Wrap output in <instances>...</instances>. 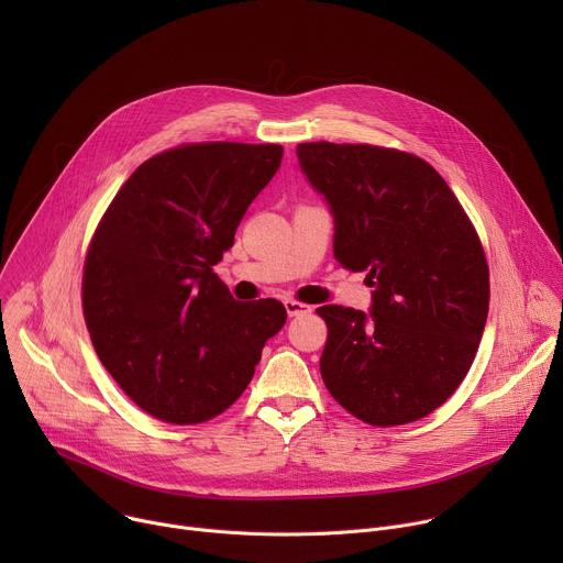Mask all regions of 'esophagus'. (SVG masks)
<instances>
[{
    "label": "esophagus",
    "instance_id": "esophagus-1",
    "mask_svg": "<svg viewBox=\"0 0 563 563\" xmlns=\"http://www.w3.org/2000/svg\"><path fill=\"white\" fill-rule=\"evenodd\" d=\"M285 309L289 316H302V313H309L311 307L305 305V302H298V300H285Z\"/></svg>",
    "mask_w": 563,
    "mask_h": 563
}]
</instances>
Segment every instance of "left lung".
<instances>
[{
	"label": "left lung",
	"mask_w": 563,
	"mask_h": 563,
	"mask_svg": "<svg viewBox=\"0 0 563 563\" xmlns=\"http://www.w3.org/2000/svg\"><path fill=\"white\" fill-rule=\"evenodd\" d=\"M309 183L334 213V256L367 272L372 320L323 305L320 376L356 419L391 428L432 415L465 378L486 328L490 269L465 209L423 157L376 146L305 142Z\"/></svg>",
	"instance_id": "obj_1"
}]
</instances>
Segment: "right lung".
Instances as JSON below:
<instances>
[{"label": "right lung", "instance_id": "right-lung-1", "mask_svg": "<svg viewBox=\"0 0 563 563\" xmlns=\"http://www.w3.org/2000/svg\"><path fill=\"white\" fill-rule=\"evenodd\" d=\"M280 157L269 142L167 148L129 176L96 227L82 276L91 343L157 421L196 426L222 415L285 325L283 302H238L213 274Z\"/></svg>", "mask_w": 563, "mask_h": 563}]
</instances>
